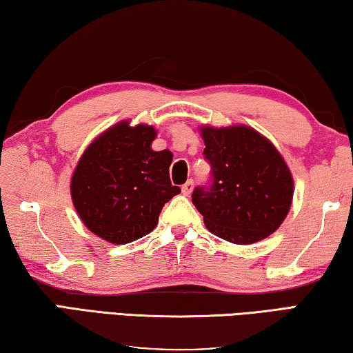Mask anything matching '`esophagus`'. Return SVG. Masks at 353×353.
I'll use <instances>...</instances> for the list:
<instances>
[{
	"instance_id": "esophagus-1",
	"label": "esophagus",
	"mask_w": 353,
	"mask_h": 353,
	"mask_svg": "<svg viewBox=\"0 0 353 353\" xmlns=\"http://www.w3.org/2000/svg\"><path fill=\"white\" fill-rule=\"evenodd\" d=\"M192 189H194V181L192 180H189V181L184 183L183 188H181L184 195H190V192H192Z\"/></svg>"
}]
</instances>
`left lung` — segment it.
I'll return each instance as SVG.
<instances>
[{
    "label": "left lung",
    "mask_w": 353,
    "mask_h": 353,
    "mask_svg": "<svg viewBox=\"0 0 353 353\" xmlns=\"http://www.w3.org/2000/svg\"><path fill=\"white\" fill-rule=\"evenodd\" d=\"M211 164V186L195 188L192 203L214 236L236 245L267 239L282 225L294 192L282 154L254 128H200Z\"/></svg>",
    "instance_id": "obj_1"
}]
</instances>
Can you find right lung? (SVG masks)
<instances>
[{"mask_svg": "<svg viewBox=\"0 0 353 353\" xmlns=\"http://www.w3.org/2000/svg\"><path fill=\"white\" fill-rule=\"evenodd\" d=\"M157 130L121 121L105 130L80 157L71 196L80 220L97 237L125 245L158 225L161 209L181 192L173 186L170 150H152Z\"/></svg>", "mask_w": 353, "mask_h": 353, "instance_id": "obj_1", "label": "right lung"}]
</instances>
